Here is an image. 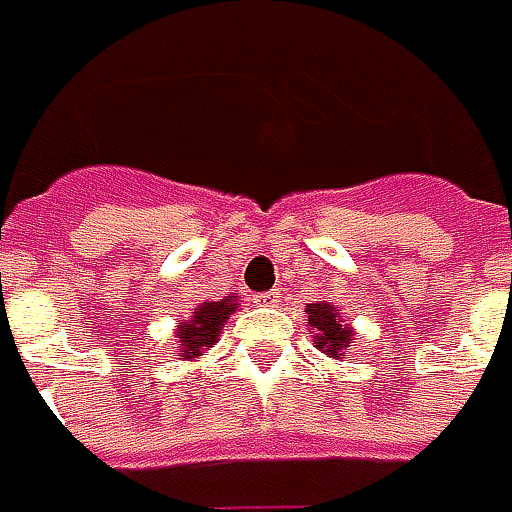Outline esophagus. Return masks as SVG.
<instances>
[{"label": "esophagus", "mask_w": 512, "mask_h": 512, "mask_svg": "<svg viewBox=\"0 0 512 512\" xmlns=\"http://www.w3.org/2000/svg\"><path fill=\"white\" fill-rule=\"evenodd\" d=\"M252 303H255V306H263V309H274V306L280 303V294H277V291H263V294H255V297H252Z\"/></svg>", "instance_id": "34e87169"}]
</instances>
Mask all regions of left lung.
<instances>
[{
    "label": "left lung",
    "mask_w": 512,
    "mask_h": 512,
    "mask_svg": "<svg viewBox=\"0 0 512 512\" xmlns=\"http://www.w3.org/2000/svg\"><path fill=\"white\" fill-rule=\"evenodd\" d=\"M306 314H309V331L311 340H314V348L326 357H334V360H343L348 345L354 343V326H348L343 320V314L337 306H331L326 300H314L306 306Z\"/></svg>",
    "instance_id": "1"
}]
</instances>
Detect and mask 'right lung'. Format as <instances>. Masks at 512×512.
Returning <instances> with one entry per match:
<instances>
[{"instance_id": "add662e5", "label": "right lung", "mask_w": 512, "mask_h": 512, "mask_svg": "<svg viewBox=\"0 0 512 512\" xmlns=\"http://www.w3.org/2000/svg\"><path fill=\"white\" fill-rule=\"evenodd\" d=\"M238 309V297H223V300L201 303L198 309L192 311L189 320H184L181 326L175 328V337H178V354L175 357L186 362L201 360L209 348H215L229 314H235Z\"/></svg>"}]
</instances>
